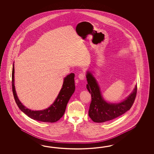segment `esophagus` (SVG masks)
<instances>
[{
  "instance_id": "34e87169",
  "label": "esophagus",
  "mask_w": 154,
  "mask_h": 154,
  "mask_svg": "<svg viewBox=\"0 0 154 154\" xmlns=\"http://www.w3.org/2000/svg\"><path fill=\"white\" fill-rule=\"evenodd\" d=\"M78 78L80 80H84L85 78V74L84 72H81L79 74Z\"/></svg>"
}]
</instances>
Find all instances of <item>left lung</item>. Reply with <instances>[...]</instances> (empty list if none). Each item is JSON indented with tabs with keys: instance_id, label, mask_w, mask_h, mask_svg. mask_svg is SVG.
<instances>
[{
	"instance_id": "8db88e82",
	"label": "left lung",
	"mask_w": 154,
	"mask_h": 154,
	"mask_svg": "<svg viewBox=\"0 0 154 154\" xmlns=\"http://www.w3.org/2000/svg\"><path fill=\"white\" fill-rule=\"evenodd\" d=\"M86 78V88L91 95L88 116L93 121L102 123L112 120L123 115L133 105L137 93V86L125 101L119 103H108L102 97L96 80L88 72Z\"/></svg>"
}]
</instances>
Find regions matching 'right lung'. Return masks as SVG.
Masks as SVG:
<instances>
[{
	"label": "right lung",
	"instance_id": "obj_1",
	"mask_svg": "<svg viewBox=\"0 0 154 154\" xmlns=\"http://www.w3.org/2000/svg\"><path fill=\"white\" fill-rule=\"evenodd\" d=\"M74 73H71L64 78L62 88L60 91L55 101L49 108L42 111H31L26 108L17 98L14 86V65L12 71V90L14 97L17 106L29 118L43 122H56L62 118L66 111V107L69 99L75 91Z\"/></svg>",
	"mask_w": 154,
	"mask_h": 154
}]
</instances>
